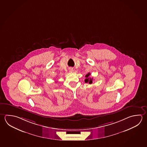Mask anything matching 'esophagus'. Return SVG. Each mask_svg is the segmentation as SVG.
Segmentation results:
<instances>
[{"label": "esophagus", "mask_w": 147, "mask_h": 147, "mask_svg": "<svg viewBox=\"0 0 147 147\" xmlns=\"http://www.w3.org/2000/svg\"><path fill=\"white\" fill-rule=\"evenodd\" d=\"M72 71H73V69H72V68H70L69 69L70 72H72Z\"/></svg>", "instance_id": "esophagus-1"}]
</instances>
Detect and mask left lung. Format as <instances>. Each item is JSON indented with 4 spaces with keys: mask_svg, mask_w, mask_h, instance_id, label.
<instances>
[{
    "mask_svg": "<svg viewBox=\"0 0 147 147\" xmlns=\"http://www.w3.org/2000/svg\"><path fill=\"white\" fill-rule=\"evenodd\" d=\"M90 75H91V74H90V72L88 73L87 75H86V79H85V80H84V81H85L86 83H88L89 84H91V83H92V82H93V79L89 77Z\"/></svg>",
    "mask_w": 147,
    "mask_h": 147,
    "instance_id": "1",
    "label": "left lung"
}]
</instances>
